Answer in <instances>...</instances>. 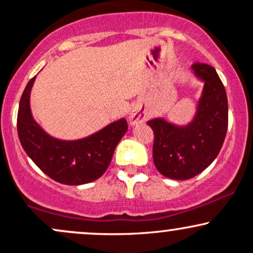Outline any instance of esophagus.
<instances>
[{
	"label": "esophagus",
	"instance_id": "34e87169",
	"mask_svg": "<svg viewBox=\"0 0 253 253\" xmlns=\"http://www.w3.org/2000/svg\"><path fill=\"white\" fill-rule=\"evenodd\" d=\"M147 119H149V115L146 112L140 109H133L128 115V123L130 126H134V125L144 123Z\"/></svg>",
	"mask_w": 253,
	"mask_h": 253
}]
</instances>
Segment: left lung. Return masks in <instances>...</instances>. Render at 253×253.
Returning a JSON list of instances; mask_svg holds the SVG:
<instances>
[{
  "mask_svg": "<svg viewBox=\"0 0 253 253\" xmlns=\"http://www.w3.org/2000/svg\"><path fill=\"white\" fill-rule=\"evenodd\" d=\"M191 68L205 83L193 121L185 126L161 118L147 121L155 135L157 170L179 181L193 178L210 167L221 150L228 126L227 95L215 69L205 63H195Z\"/></svg>",
  "mask_w": 253,
  "mask_h": 253,
  "instance_id": "1",
  "label": "left lung"
}]
</instances>
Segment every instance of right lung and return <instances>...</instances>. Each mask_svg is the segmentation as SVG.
Listing matches in <instances>:
<instances>
[{"label": "right lung", "instance_id": "obj_1", "mask_svg": "<svg viewBox=\"0 0 253 253\" xmlns=\"http://www.w3.org/2000/svg\"><path fill=\"white\" fill-rule=\"evenodd\" d=\"M36 77L26 85L17 112V134L25 152L43 173L62 184L80 185L100 178L127 132L126 119L78 140L53 138L32 117L30 96Z\"/></svg>", "mask_w": 253, "mask_h": 253}]
</instances>
